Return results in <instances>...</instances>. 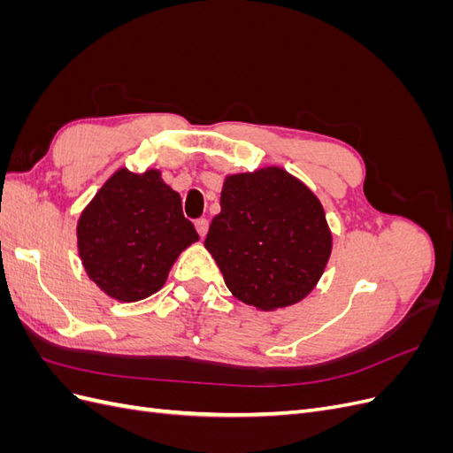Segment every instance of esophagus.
<instances>
[{
  "instance_id": "1",
  "label": "esophagus",
  "mask_w": 453,
  "mask_h": 453,
  "mask_svg": "<svg viewBox=\"0 0 453 453\" xmlns=\"http://www.w3.org/2000/svg\"><path fill=\"white\" fill-rule=\"evenodd\" d=\"M195 228H196V232L200 234V238H203L205 232H208V221H205V219H196Z\"/></svg>"
}]
</instances>
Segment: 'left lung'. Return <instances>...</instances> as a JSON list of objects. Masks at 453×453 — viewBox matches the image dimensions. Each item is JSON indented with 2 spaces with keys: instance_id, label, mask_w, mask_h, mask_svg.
I'll use <instances>...</instances> for the list:
<instances>
[{
  "instance_id": "8db88e82",
  "label": "left lung",
  "mask_w": 453,
  "mask_h": 453,
  "mask_svg": "<svg viewBox=\"0 0 453 453\" xmlns=\"http://www.w3.org/2000/svg\"><path fill=\"white\" fill-rule=\"evenodd\" d=\"M205 250L242 303L258 310L296 304L319 281L333 236L321 202L281 168L228 175Z\"/></svg>"
}]
</instances>
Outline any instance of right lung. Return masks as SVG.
Returning <instances> with one entry per match:
<instances>
[{"label":"right lung","mask_w":453,"mask_h":453,"mask_svg":"<svg viewBox=\"0 0 453 453\" xmlns=\"http://www.w3.org/2000/svg\"><path fill=\"white\" fill-rule=\"evenodd\" d=\"M196 240L180 195L158 170L115 172L77 223L79 257L88 278L120 303L157 293L175 258Z\"/></svg>","instance_id":"1"}]
</instances>
